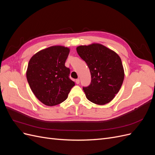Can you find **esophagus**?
Returning a JSON list of instances; mask_svg holds the SVG:
<instances>
[{
  "label": "esophagus",
  "instance_id": "esophagus-1",
  "mask_svg": "<svg viewBox=\"0 0 155 155\" xmlns=\"http://www.w3.org/2000/svg\"><path fill=\"white\" fill-rule=\"evenodd\" d=\"M76 84H79V83H80V81H79V79H76Z\"/></svg>",
  "mask_w": 155,
  "mask_h": 155
}]
</instances>
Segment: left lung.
<instances>
[{
  "mask_svg": "<svg viewBox=\"0 0 155 155\" xmlns=\"http://www.w3.org/2000/svg\"><path fill=\"white\" fill-rule=\"evenodd\" d=\"M76 50L91 74V84L83 87L87 98L97 105L109 103L119 92L124 79L120 56L100 44L79 46Z\"/></svg>",
  "mask_w": 155,
  "mask_h": 155,
  "instance_id": "obj_1",
  "label": "left lung"
}]
</instances>
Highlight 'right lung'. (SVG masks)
Returning a JSON list of instances; mask_svg holds the SVG:
<instances>
[{"instance_id": "right-lung-1", "label": "right lung", "mask_w": 155, "mask_h": 155, "mask_svg": "<svg viewBox=\"0 0 155 155\" xmlns=\"http://www.w3.org/2000/svg\"><path fill=\"white\" fill-rule=\"evenodd\" d=\"M69 48L54 46L39 51L30 59L26 72L33 93L48 106L58 105L67 99L75 83L69 78L65 67Z\"/></svg>"}]
</instances>
